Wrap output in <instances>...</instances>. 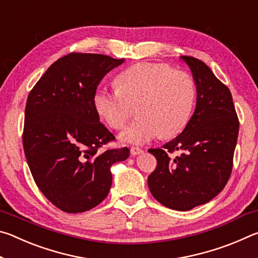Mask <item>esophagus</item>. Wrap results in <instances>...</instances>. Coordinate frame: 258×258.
<instances>
[{"label":"esophagus","instance_id":"obj_1","mask_svg":"<svg viewBox=\"0 0 258 258\" xmlns=\"http://www.w3.org/2000/svg\"><path fill=\"white\" fill-rule=\"evenodd\" d=\"M143 150L141 149V148L139 147H131V154H132V156H137V155H140L142 154Z\"/></svg>","mask_w":258,"mask_h":258}]
</instances>
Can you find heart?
<instances>
[{
	"label": "heart",
	"instance_id": "1",
	"mask_svg": "<svg viewBox=\"0 0 258 258\" xmlns=\"http://www.w3.org/2000/svg\"><path fill=\"white\" fill-rule=\"evenodd\" d=\"M196 101V84L189 74L166 63L141 62L117 78V87L100 86L93 95L95 111L109 127L123 128L138 104L140 118L120 134L131 143L175 137L189 123Z\"/></svg>",
	"mask_w": 258,
	"mask_h": 258
}]
</instances>
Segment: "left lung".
<instances>
[{"instance_id":"left-lung-1","label":"left lung","mask_w":258,"mask_h":258,"mask_svg":"<svg viewBox=\"0 0 258 258\" xmlns=\"http://www.w3.org/2000/svg\"><path fill=\"white\" fill-rule=\"evenodd\" d=\"M197 85V106L183 132L149 152L157 167L148 176L151 195L164 206L189 211L224 189L233 167L239 119L229 87L206 63L182 55ZM182 154L172 160L174 151Z\"/></svg>"}]
</instances>
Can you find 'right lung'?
<instances>
[{"label": "right lung", "mask_w": 258, "mask_h": 258, "mask_svg": "<svg viewBox=\"0 0 258 258\" xmlns=\"http://www.w3.org/2000/svg\"><path fill=\"white\" fill-rule=\"evenodd\" d=\"M124 62L98 53L72 52L47 68L25 108L23 145L30 173L49 202L66 213L92 209L107 197L110 167L128 158V148L104 149L115 141L93 106L108 72Z\"/></svg>", "instance_id": "right-lung-1"}]
</instances>
